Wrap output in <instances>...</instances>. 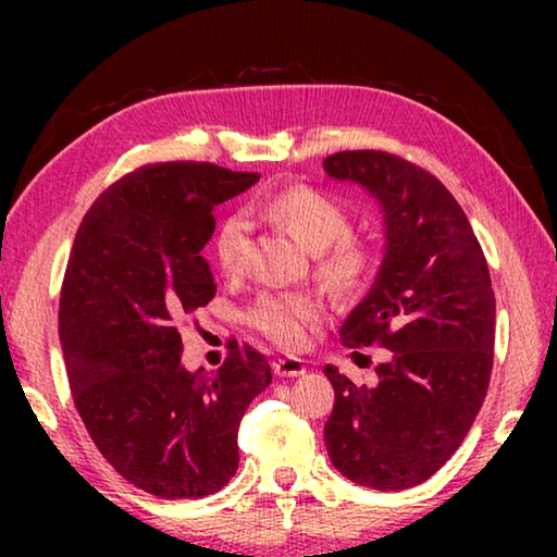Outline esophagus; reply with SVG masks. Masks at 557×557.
Masks as SVG:
<instances>
[{"label":"esophagus","instance_id":"esophagus-1","mask_svg":"<svg viewBox=\"0 0 557 557\" xmlns=\"http://www.w3.org/2000/svg\"><path fill=\"white\" fill-rule=\"evenodd\" d=\"M272 369L280 375V379H297L307 371V366L301 358H277L275 363H272Z\"/></svg>","mask_w":557,"mask_h":557}]
</instances>
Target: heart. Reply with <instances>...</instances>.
I'll return each mask as SVG.
<instances>
[{"label":"heart","mask_w":557,"mask_h":557,"mask_svg":"<svg viewBox=\"0 0 557 557\" xmlns=\"http://www.w3.org/2000/svg\"><path fill=\"white\" fill-rule=\"evenodd\" d=\"M265 211L317 252L314 275L332 295L354 297L369 285L375 270L373 243L351 233V215L332 196L314 186H289L270 196ZM250 228V219L240 211L225 215L215 228L213 258L225 275L245 268ZM322 314V301L309 292H260L245 309V322L268 342L295 351L307 344Z\"/></svg>","instance_id":"1"}]
</instances>
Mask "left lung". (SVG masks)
<instances>
[{
	"mask_svg": "<svg viewBox=\"0 0 557 557\" xmlns=\"http://www.w3.org/2000/svg\"><path fill=\"white\" fill-rule=\"evenodd\" d=\"M334 178L363 184L385 211V258L342 326L348 348L381 346L375 381L324 366L336 403L326 451L346 479L398 492L455 455L486 398L496 297L482 245L461 206L428 169L381 149L324 159Z\"/></svg>",
	"mask_w": 557,
	"mask_h": 557,
	"instance_id": "obj_1",
	"label": "left lung"
}]
</instances>
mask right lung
<instances>
[{
	"mask_svg": "<svg viewBox=\"0 0 557 557\" xmlns=\"http://www.w3.org/2000/svg\"><path fill=\"white\" fill-rule=\"evenodd\" d=\"M260 178L209 162L145 164L90 206L65 265L59 336L83 425L122 479L159 498H201L238 469V430L272 381L231 338L219 371L182 366L178 322L215 295L203 245L213 209Z\"/></svg>",
	"mask_w": 557,
	"mask_h": 557,
	"instance_id": "right-lung-1",
	"label": "right lung"
}]
</instances>
